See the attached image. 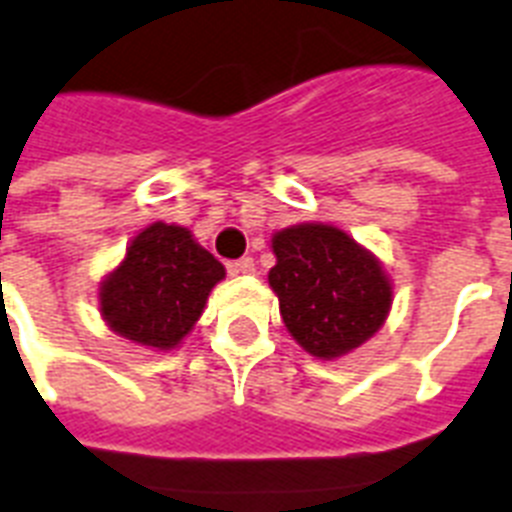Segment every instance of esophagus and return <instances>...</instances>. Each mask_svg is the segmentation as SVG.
Here are the masks:
<instances>
[{
  "instance_id": "1",
  "label": "esophagus",
  "mask_w": 512,
  "mask_h": 512,
  "mask_svg": "<svg viewBox=\"0 0 512 512\" xmlns=\"http://www.w3.org/2000/svg\"><path fill=\"white\" fill-rule=\"evenodd\" d=\"M227 269H230V275H253V272H256V264H253L251 256H243V259L230 261Z\"/></svg>"
}]
</instances>
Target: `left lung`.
Returning a JSON list of instances; mask_svg holds the SVG:
<instances>
[{
    "label": "left lung",
    "instance_id": "left-lung-1",
    "mask_svg": "<svg viewBox=\"0 0 512 512\" xmlns=\"http://www.w3.org/2000/svg\"><path fill=\"white\" fill-rule=\"evenodd\" d=\"M269 285L290 335L312 357L349 354L380 330L391 282L372 253L330 224H296L272 237Z\"/></svg>",
    "mask_w": 512,
    "mask_h": 512
}]
</instances>
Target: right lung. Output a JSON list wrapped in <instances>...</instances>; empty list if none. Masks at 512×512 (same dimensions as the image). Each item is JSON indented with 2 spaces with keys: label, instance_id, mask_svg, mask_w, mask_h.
<instances>
[{
  "label": "right lung",
  "instance_id": "1",
  "mask_svg": "<svg viewBox=\"0 0 512 512\" xmlns=\"http://www.w3.org/2000/svg\"><path fill=\"white\" fill-rule=\"evenodd\" d=\"M224 277L190 230L155 222L134 237L126 259L100 288V312L118 335L150 349H174L198 322Z\"/></svg>",
  "mask_w": 512,
  "mask_h": 512
}]
</instances>
